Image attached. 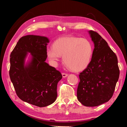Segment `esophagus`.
Returning a JSON list of instances; mask_svg holds the SVG:
<instances>
[{
	"label": "esophagus",
	"instance_id": "34e87169",
	"mask_svg": "<svg viewBox=\"0 0 127 127\" xmlns=\"http://www.w3.org/2000/svg\"><path fill=\"white\" fill-rule=\"evenodd\" d=\"M62 76H63V77H65L68 76V74L66 73H62Z\"/></svg>",
	"mask_w": 127,
	"mask_h": 127
}]
</instances>
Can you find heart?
<instances>
[{
    "instance_id": "heart-1",
    "label": "heart",
    "mask_w": 127,
    "mask_h": 127,
    "mask_svg": "<svg viewBox=\"0 0 127 127\" xmlns=\"http://www.w3.org/2000/svg\"><path fill=\"white\" fill-rule=\"evenodd\" d=\"M94 48L88 39L79 37H62L55 41L53 48L47 50L51 61L56 63L63 56L64 63L69 69L79 72L88 67L91 60Z\"/></svg>"
}]
</instances>
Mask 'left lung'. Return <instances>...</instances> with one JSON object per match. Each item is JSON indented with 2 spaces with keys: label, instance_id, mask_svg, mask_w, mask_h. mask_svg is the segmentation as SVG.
I'll return each instance as SVG.
<instances>
[{
  "label": "left lung",
  "instance_id": "1",
  "mask_svg": "<svg viewBox=\"0 0 127 127\" xmlns=\"http://www.w3.org/2000/svg\"><path fill=\"white\" fill-rule=\"evenodd\" d=\"M89 32L95 48L90 64L79 74L77 98L83 105L96 107L112 97L120 70L118 58L107 41L96 31Z\"/></svg>",
  "mask_w": 127,
  "mask_h": 127
}]
</instances>
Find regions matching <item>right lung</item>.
<instances>
[{
  "instance_id": "1",
  "label": "right lung",
  "mask_w": 127,
  "mask_h": 127,
  "mask_svg": "<svg viewBox=\"0 0 127 127\" xmlns=\"http://www.w3.org/2000/svg\"><path fill=\"white\" fill-rule=\"evenodd\" d=\"M48 39L36 35L22 37L10 55L9 74L16 94L23 101L39 107L51 104L57 97V85L62 75L45 63ZM27 52L33 56L24 65Z\"/></svg>"
}]
</instances>
